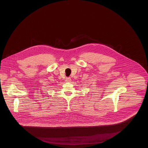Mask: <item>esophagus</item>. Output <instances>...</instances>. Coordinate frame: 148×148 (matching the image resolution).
Returning a JSON list of instances; mask_svg holds the SVG:
<instances>
[{
	"label": "esophagus",
	"instance_id": "1",
	"mask_svg": "<svg viewBox=\"0 0 148 148\" xmlns=\"http://www.w3.org/2000/svg\"><path fill=\"white\" fill-rule=\"evenodd\" d=\"M65 81L66 82H71V78L70 77H66V79H65Z\"/></svg>",
	"mask_w": 148,
	"mask_h": 148
}]
</instances>
